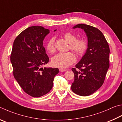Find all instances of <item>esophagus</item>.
Returning <instances> with one entry per match:
<instances>
[{"label":"esophagus","mask_w":122,"mask_h":122,"mask_svg":"<svg viewBox=\"0 0 122 122\" xmlns=\"http://www.w3.org/2000/svg\"><path fill=\"white\" fill-rule=\"evenodd\" d=\"M66 71V70L62 69V68H61V69H59V71L60 72H65Z\"/></svg>","instance_id":"34e87169"}]
</instances>
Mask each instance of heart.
Instances as JSON below:
<instances>
[{"instance_id":"1","label":"heart","mask_w":122,"mask_h":122,"mask_svg":"<svg viewBox=\"0 0 122 122\" xmlns=\"http://www.w3.org/2000/svg\"><path fill=\"white\" fill-rule=\"evenodd\" d=\"M63 37L69 43V49L78 55H81L87 48V42L84 39L76 38L73 33L67 32L63 35ZM55 37L49 39L46 43V48L49 52L53 53L56 50L55 46ZM76 57L71 52L59 53L52 59V64L56 67L65 68L75 62Z\"/></svg>"}]
</instances>
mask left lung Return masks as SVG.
<instances>
[{
    "label": "left lung",
    "instance_id": "8db88e82",
    "mask_svg": "<svg viewBox=\"0 0 122 122\" xmlns=\"http://www.w3.org/2000/svg\"><path fill=\"white\" fill-rule=\"evenodd\" d=\"M84 30L88 38V48L76 68L72 70L74 80L71 89L77 95L92 94L103 85L109 67V46L102 32L97 28L78 24L73 28Z\"/></svg>",
    "mask_w": 122,
    "mask_h": 122
}]
</instances>
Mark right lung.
I'll return each mask as SVG.
<instances>
[{
	"label": "right lung",
	"mask_w": 122,
	"mask_h": 122,
	"mask_svg": "<svg viewBox=\"0 0 122 122\" xmlns=\"http://www.w3.org/2000/svg\"><path fill=\"white\" fill-rule=\"evenodd\" d=\"M49 33L41 26L27 28L15 39L10 55L14 77L25 92L34 97L50 91L59 72L57 68L42 67L49 61L43 46Z\"/></svg>",
	"instance_id": "1"
}]
</instances>
